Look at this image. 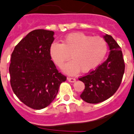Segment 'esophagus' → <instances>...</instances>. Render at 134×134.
Returning a JSON list of instances; mask_svg holds the SVG:
<instances>
[{"label": "esophagus", "instance_id": "esophagus-1", "mask_svg": "<svg viewBox=\"0 0 134 134\" xmlns=\"http://www.w3.org/2000/svg\"><path fill=\"white\" fill-rule=\"evenodd\" d=\"M68 79V81H69L70 82H73L76 81L75 79L73 78V77H68V79Z\"/></svg>", "mask_w": 134, "mask_h": 134}]
</instances>
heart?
Returning <instances> with one entry per match:
<instances>
[{
    "mask_svg": "<svg viewBox=\"0 0 134 134\" xmlns=\"http://www.w3.org/2000/svg\"><path fill=\"white\" fill-rule=\"evenodd\" d=\"M108 52L107 41L100 36L92 37L85 34H70L61 44L54 42L50 46L49 55L56 66L69 75H75L81 69L84 73L95 69L100 65Z\"/></svg>",
    "mask_w": 134,
    "mask_h": 134,
    "instance_id": "1",
    "label": "heart"
}]
</instances>
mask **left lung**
I'll list each match as a JSON object with an SVG mask.
<instances>
[{"instance_id": "1", "label": "left lung", "mask_w": 134, "mask_h": 134, "mask_svg": "<svg viewBox=\"0 0 134 134\" xmlns=\"http://www.w3.org/2000/svg\"><path fill=\"white\" fill-rule=\"evenodd\" d=\"M104 38L110 47L108 59L96 69L79 79L85 86L80 97L88 103H99L112 97L119 88L124 73L121 47L110 35L106 34Z\"/></svg>"}]
</instances>
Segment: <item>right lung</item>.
<instances>
[{
    "mask_svg": "<svg viewBox=\"0 0 134 134\" xmlns=\"http://www.w3.org/2000/svg\"><path fill=\"white\" fill-rule=\"evenodd\" d=\"M53 31L35 30L15 46L11 55L10 85L16 96L35 110L47 107L54 100L67 77L51 60L49 48Z\"/></svg>",
    "mask_w": 134,
    "mask_h": 134,
    "instance_id": "1",
    "label": "right lung"
}]
</instances>
